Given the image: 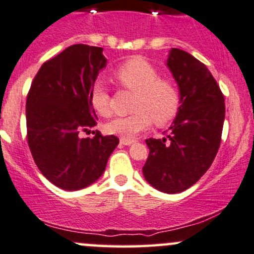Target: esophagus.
I'll return each instance as SVG.
<instances>
[{
  "label": "esophagus",
  "mask_w": 254,
  "mask_h": 254,
  "mask_svg": "<svg viewBox=\"0 0 254 254\" xmlns=\"http://www.w3.org/2000/svg\"><path fill=\"white\" fill-rule=\"evenodd\" d=\"M136 142V140H129V138H120V143L125 146H130L132 143Z\"/></svg>",
  "instance_id": "1"
}]
</instances>
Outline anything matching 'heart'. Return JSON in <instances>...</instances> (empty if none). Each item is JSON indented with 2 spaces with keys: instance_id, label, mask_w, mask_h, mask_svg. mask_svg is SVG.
<instances>
[{
  "instance_id": "1",
  "label": "heart",
  "mask_w": 254,
  "mask_h": 254,
  "mask_svg": "<svg viewBox=\"0 0 254 254\" xmlns=\"http://www.w3.org/2000/svg\"><path fill=\"white\" fill-rule=\"evenodd\" d=\"M114 76L124 89L135 92L134 113L107 123V132L131 140L147 129L152 122L163 127L176 117L180 108V93L172 81L161 79L157 69L147 61L132 58L120 65ZM90 101L100 116L111 114V95L103 82L96 81L92 85Z\"/></svg>"
}]
</instances>
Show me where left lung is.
Masks as SVG:
<instances>
[{
  "label": "left lung",
  "mask_w": 254,
  "mask_h": 254,
  "mask_svg": "<svg viewBox=\"0 0 254 254\" xmlns=\"http://www.w3.org/2000/svg\"><path fill=\"white\" fill-rule=\"evenodd\" d=\"M180 91V108L163 138H147L142 168L149 185L165 193L188 190L209 169L221 141L225 103L218 82L203 63L172 49L167 61Z\"/></svg>",
  "instance_id": "8db88e82"
}]
</instances>
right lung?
I'll return each mask as SVG.
<instances>
[{
	"instance_id": "add662e5",
	"label": "right lung",
	"mask_w": 254,
	"mask_h": 254,
	"mask_svg": "<svg viewBox=\"0 0 254 254\" xmlns=\"http://www.w3.org/2000/svg\"><path fill=\"white\" fill-rule=\"evenodd\" d=\"M102 47L73 45L42 64L26 97V137L42 175L62 190L75 191L95 183L119 138H80L97 124L90 95L107 64Z\"/></svg>"
}]
</instances>
